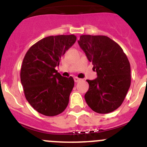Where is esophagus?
Listing matches in <instances>:
<instances>
[{"label":"esophagus","mask_w":147,"mask_h":147,"mask_svg":"<svg viewBox=\"0 0 147 147\" xmlns=\"http://www.w3.org/2000/svg\"><path fill=\"white\" fill-rule=\"evenodd\" d=\"M80 80H81V79H80V78L74 77V81H75V82H80Z\"/></svg>","instance_id":"34e87169"}]
</instances>
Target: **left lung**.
Returning a JSON list of instances; mask_svg holds the SVG:
<instances>
[{
	"instance_id": "obj_1",
	"label": "left lung",
	"mask_w": 147,
	"mask_h": 147,
	"mask_svg": "<svg viewBox=\"0 0 147 147\" xmlns=\"http://www.w3.org/2000/svg\"><path fill=\"white\" fill-rule=\"evenodd\" d=\"M96 71L97 78L87 80V104L98 113H108L124 102L131 84L130 64L120 45L102 35H81L78 41Z\"/></svg>"
}]
</instances>
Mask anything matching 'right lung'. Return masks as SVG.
Segmentation results:
<instances>
[{
  "label": "right lung",
  "instance_id": "add662e5",
  "mask_svg": "<svg viewBox=\"0 0 147 147\" xmlns=\"http://www.w3.org/2000/svg\"><path fill=\"white\" fill-rule=\"evenodd\" d=\"M76 40L74 34L49 36L32 45L24 57L20 70L24 94L31 106L42 115H59L68 105L74 80L61 76L55 67Z\"/></svg>",
  "mask_w": 147,
  "mask_h": 147
}]
</instances>
